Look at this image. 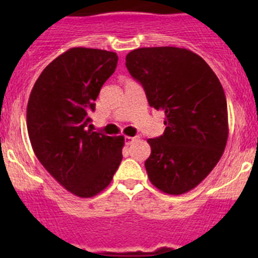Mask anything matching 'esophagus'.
Here are the masks:
<instances>
[{"instance_id":"obj_1","label":"esophagus","mask_w":258,"mask_h":258,"mask_svg":"<svg viewBox=\"0 0 258 258\" xmlns=\"http://www.w3.org/2000/svg\"><path fill=\"white\" fill-rule=\"evenodd\" d=\"M137 140H138V137H125V143L126 145H132Z\"/></svg>"}]
</instances>
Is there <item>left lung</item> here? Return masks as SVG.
<instances>
[{
	"mask_svg": "<svg viewBox=\"0 0 258 258\" xmlns=\"http://www.w3.org/2000/svg\"><path fill=\"white\" fill-rule=\"evenodd\" d=\"M125 60L150 106L165 112L163 136L147 140L150 181L169 195L187 192L212 172L226 147L227 103L220 80L202 56L181 47H141Z\"/></svg>",
	"mask_w": 258,
	"mask_h": 258,
	"instance_id": "8db88e82",
	"label": "left lung"
}]
</instances>
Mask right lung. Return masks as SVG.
Masks as SVG:
<instances>
[{
	"mask_svg": "<svg viewBox=\"0 0 258 258\" xmlns=\"http://www.w3.org/2000/svg\"><path fill=\"white\" fill-rule=\"evenodd\" d=\"M117 59L107 50L72 47L42 71L29 95L32 149L45 169L76 197L103 191L122 160L124 137L88 129L89 113Z\"/></svg>",
	"mask_w": 258,
	"mask_h": 258,
	"instance_id": "1",
	"label": "right lung"
}]
</instances>
